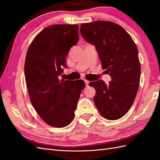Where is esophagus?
<instances>
[{
	"instance_id": "1",
	"label": "esophagus",
	"mask_w": 160,
	"mask_h": 160,
	"mask_svg": "<svg viewBox=\"0 0 160 160\" xmlns=\"http://www.w3.org/2000/svg\"><path fill=\"white\" fill-rule=\"evenodd\" d=\"M85 85L87 87L89 86V81H88V80H85Z\"/></svg>"
}]
</instances>
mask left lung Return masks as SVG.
Returning <instances> with one entry per match:
<instances>
[{
	"label": "left lung",
	"instance_id": "8db88e82",
	"mask_svg": "<svg viewBox=\"0 0 160 160\" xmlns=\"http://www.w3.org/2000/svg\"><path fill=\"white\" fill-rule=\"evenodd\" d=\"M80 32L95 45L102 68L111 77L108 85L101 79L91 82L89 86L96 90V108L107 119L122 118L132 107L139 85L141 65L136 45L123 27L111 21L81 23Z\"/></svg>",
	"mask_w": 160,
	"mask_h": 160
}]
</instances>
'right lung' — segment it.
Returning a JSON list of instances; mask_svg holds the SVG:
<instances>
[{"instance_id":"add662e5","label":"right lung","mask_w":160,"mask_h":160,"mask_svg":"<svg viewBox=\"0 0 160 160\" xmlns=\"http://www.w3.org/2000/svg\"><path fill=\"white\" fill-rule=\"evenodd\" d=\"M79 26L54 25L45 28L28 47L25 75L31 102L48 125L64 128L73 119L82 80L61 79L66 57L79 41Z\"/></svg>"}]
</instances>
